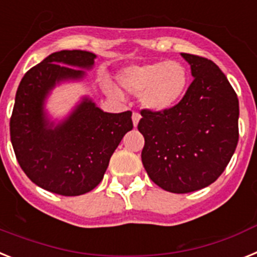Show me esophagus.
<instances>
[{
	"instance_id": "esophagus-1",
	"label": "esophagus",
	"mask_w": 257,
	"mask_h": 257,
	"mask_svg": "<svg viewBox=\"0 0 257 257\" xmlns=\"http://www.w3.org/2000/svg\"><path fill=\"white\" fill-rule=\"evenodd\" d=\"M140 119H141V115L137 112H133V115H132V120H133V125L137 126L138 122H140Z\"/></svg>"
}]
</instances>
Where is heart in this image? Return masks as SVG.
Segmentation results:
<instances>
[{"mask_svg":"<svg viewBox=\"0 0 257 257\" xmlns=\"http://www.w3.org/2000/svg\"><path fill=\"white\" fill-rule=\"evenodd\" d=\"M189 71L177 61H159L124 67L116 80L124 90L138 95L142 106L153 112L168 111L184 98ZM115 93V89L108 86Z\"/></svg>","mask_w":257,"mask_h":257,"instance_id":"heart-1","label":"heart"}]
</instances>
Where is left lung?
I'll list each match as a JSON object with an SVG mask.
<instances>
[{
  "mask_svg": "<svg viewBox=\"0 0 257 257\" xmlns=\"http://www.w3.org/2000/svg\"><path fill=\"white\" fill-rule=\"evenodd\" d=\"M193 82L173 108L142 110L138 131L149 177L171 193L200 190L215 182L238 144L239 102L226 76L207 58L181 53Z\"/></svg>",
  "mask_w": 257,
  "mask_h": 257,
  "instance_id": "8db88e82",
  "label": "left lung"
}]
</instances>
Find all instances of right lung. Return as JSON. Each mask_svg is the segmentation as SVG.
<instances>
[{
  "instance_id": "right-lung-1",
  "label": "right lung",
  "mask_w": 257,
  "mask_h": 257,
  "mask_svg": "<svg viewBox=\"0 0 257 257\" xmlns=\"http://www.w3.org/2000/svg\"><path fill=\"white\" fill-rule=\"evenodd\" d=\"M97 55L61 50L32 67L22 79L10 119L18 163L37 186L64 196L93 190L103 178L110 158L126 132L132 112H104L82 97L64 119L51 120L46 99L62 82L81 81Z\"/></svg>"
}]
</instances>
